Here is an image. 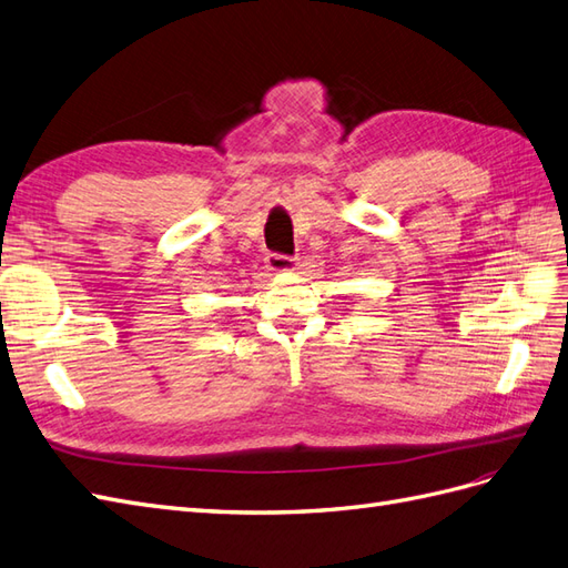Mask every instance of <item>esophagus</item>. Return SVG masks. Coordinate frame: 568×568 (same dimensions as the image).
<instances>
[{
  "mask_svg": "<svg viewBox=\"0 0 568 568\" xmlns=\"http://www.w3.org/2000/svg\"><path fill=\"white\" fill-rule=\"evenodd\" d=\"M266 268H271V271H293L295 268V258L287 256V254L271 252L266 256Z\"/></svg>",
  "mask_w": 568,
  "mask_h": 568,
  "instance_id": "1",
  "label": "esophagus"
}]
</instances>
